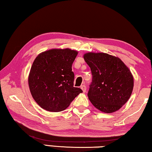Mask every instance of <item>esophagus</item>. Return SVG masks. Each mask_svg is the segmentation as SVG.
Segmentation results:
<instances>
[{"label": "esophagus", "mask_w": 152, "mask_h": 152, "mask_svg": "<svg viewBox=\"0 0 152 152\" xmlns=\"http://www.w3.org/2000/svg\"><path fill=\"white\" fill-rule=\"evenodd\" d=\"M80 88L82 90L83 92H85L86 91V87L85 85H84V84H83V85H82L80 86Z\"/></svg>", "instance_id": "obj_1"}]
</instances>
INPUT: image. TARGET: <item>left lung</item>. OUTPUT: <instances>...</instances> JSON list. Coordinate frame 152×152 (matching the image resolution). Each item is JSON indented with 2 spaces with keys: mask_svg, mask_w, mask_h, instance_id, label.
Here are the masks:
<instances>
[{
  "mask_svg": "<svg viewBox=\"0 0 152 152\" xmlns=\"http://www.w3.org/2000/svg\"><path fill=\"white\" fill-rule=\"evenodd\" d=\"M83 57L92 74L88 92L90 101L102 113L119 110L132 94V72L119 58L106 53L88 52Z\"/></svg>",
  "mask_w": 152,
  "mask_h": 152,
  "instance_id": "left-lung-1",
  "label": "left lung"
}]
</instances>
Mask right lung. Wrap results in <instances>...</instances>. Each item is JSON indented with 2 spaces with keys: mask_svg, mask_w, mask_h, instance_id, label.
Returning <instances> with one entry per match:
<instances>
[{
  "mask_svg": "<svg viewBox=\"0 0 152 152\" xmlns=\"http://www.w3.org/2000/svg\"><path fill=\"white\" fill-rule=\"evenodd\" d=\"M78 51L70 48L51 49L40 53L31 68L28 84L33 99L44 110H65L82 92L74 87L72 65Z\"/></svg>",
  "mask_w": 152,
  "mask_h": 152,
  "instance_id": "1",
  "label": "right lung"
}]
</instances>
